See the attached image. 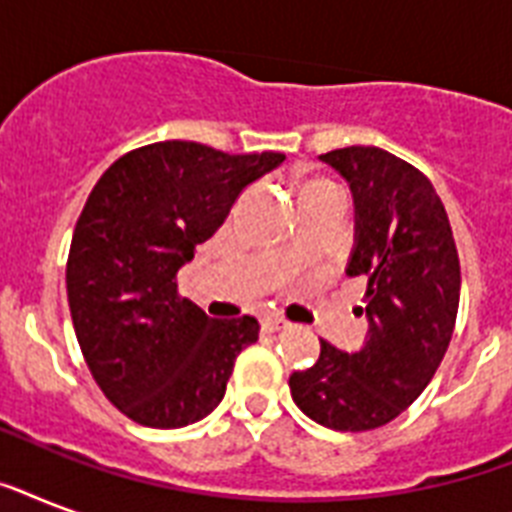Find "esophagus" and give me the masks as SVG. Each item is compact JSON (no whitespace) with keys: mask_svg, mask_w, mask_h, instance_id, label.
<instances>
[{"mask_svg":"<svg viewBox=\"0 0 512 512\" xmlns=\"http://www.w3.org/2000/svg\"><path fill=\"white\" fill-rule=\"evenodd\" d=\"M263 329H268V332H279V329H287V321L279 319V316H268V319H263Z\"/></svg>","mask_w":512,"mask_h":512,"instance_id":"esophagus-1","label":"esophagus"}]
</instances>
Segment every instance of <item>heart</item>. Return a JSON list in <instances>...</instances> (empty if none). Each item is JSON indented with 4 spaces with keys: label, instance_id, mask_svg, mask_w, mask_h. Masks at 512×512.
Listing matches in <instances>:
<instances>
[{
    "label": "heart",
    "instance_id": "obj_1",
    "mask_svg": "<svg viewBox=\"0 0 512 512\" xmlns=\"http://www.w3.org/2000/svg\"><path fill=\"white\" fill-rule=\"evenodd\" d=\"M311 185H327V183H308V185H305V188H311Z\"/></svg>",
    "mask_w": 512,
    "mask_h": 512
}]
</instances>
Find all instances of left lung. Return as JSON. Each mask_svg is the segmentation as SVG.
Segmentation results:
<instances>
[{
    "mask_svg": "<svg viewBox=\"0 0 512 512\" xmlns=\"http://www.w3.org/2000/svg\"><path fill=\"white\" fill-rule=\"evenodd\" d=\"M353 193L356 233L348 276H364V345L321 340L319 361L289 377L295 404L324 428L388 425L428 388L460 305V257L436 188L404 159L374 146L319 156Z\"/></svg>",
    "mask_w": 512,
    "mask_h": 512,
    "instance_id": "8db88e82",
    "label": "left lung"
}]
</instances>
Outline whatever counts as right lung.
Masks as SVG:
<instances>
[{
    "instance_id": "add662e5",
    "label": "right lung",
    "mask_w": 512,
    "mask_h": 512,
    "mask_svg": "<svg viewBox=\"0 0 512 512\" xmlns=\"http://www.w3.org/2000/svg\"><path fill=\"white\" fill-rule=\"evenodd\" d=\"M281 162L164 140L116 159L92 188L68 252V308L92 377L130 420L185 428L223 401L260 324L209 319L177 295L175 276L239 193Z\"/></svg>"
}]
</instances>
